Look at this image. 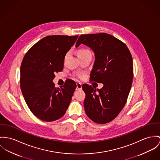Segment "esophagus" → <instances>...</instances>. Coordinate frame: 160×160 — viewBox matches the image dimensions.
I'll use <instances>...</instances> for the list:
<instances>
[{
	"mask_svg": "<svg viewBox=\"0 0 160 160\" xmlns=\"http://www.w3.org/2000/svg\"><path fill=\"white\" fill-rule=\"evenodd\" d=\"M77 89L78 90L82 89V84L80 83H77Z\"/></svg>",
	"mask_w": 160,
	"mask_h": 160,
	"instance_id": "1",
	"label": "esophagus"
}]
</instances>
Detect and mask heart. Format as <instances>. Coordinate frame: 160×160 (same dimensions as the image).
Listing matches in <instances>:
<instances>
[{
    "label": "heart",
    "mask_w": 160,
    "mask_h": 160,
    "mask_svg": "<svg viewBox=\"0 0 160 160\" xmlns=\"http://www.w3.org/2000/svg\"><path fill=\"white\" fill-rule=\"evenodd\" d=\"M88 53H91V52H90L89 50L81 49L79 50L78 51L77 55H78V57H79V56H82V55H86V54H88Z\"/></svg>",
    "instance_id": "heart-1"
}]
</instances>
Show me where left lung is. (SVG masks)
<instances>
[{
  "label": "left lung",
  "instance_id": "obj_1",
  "mask_svg": "<svg viewBox=\"0 0 160 160\" xmlns=\"http://www.w3.org/2000/svg\"><path fill=\"white\" fill-rule=\"evenodd\" d=\"M81 44L94 53L90 80L103 85L100 89L82 85L86 94L85 112L96 123L110 122L122 110L130 91L133 77L132 55L121 41L105 33L82 35L75 47Z\"/></svg>",
  "mask_w": 160,
  "mask_h": 160
}]
</instances>
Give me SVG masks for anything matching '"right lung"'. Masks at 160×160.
<instances>
[{"instance_id":"1","label":"right lung","mask_w":160,"mask_h":160,"mask_svg":"<svg viewBox=\"0 0 160 160\" xmlns=\"http://www.w3.org/2000/svg\"><path fill=\"white\" fill-rule=\"evenodd\" d=\"M78 36L44 37L25 55L20 69V83L25 101L39 119L52 122L59 119L67 110L77 87L67 80L61 88H55V73L62 71L66 53Z\"/></svg>"}]
</instances>
